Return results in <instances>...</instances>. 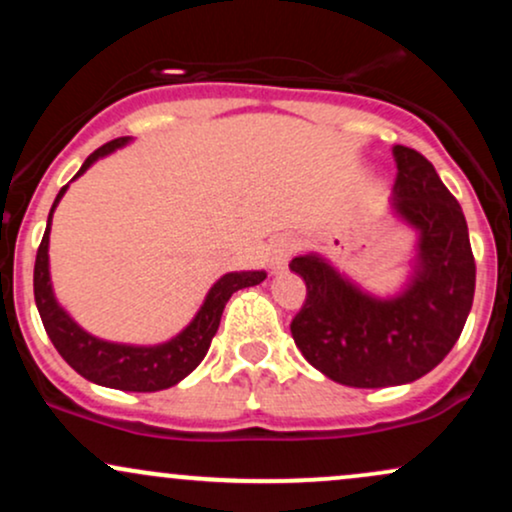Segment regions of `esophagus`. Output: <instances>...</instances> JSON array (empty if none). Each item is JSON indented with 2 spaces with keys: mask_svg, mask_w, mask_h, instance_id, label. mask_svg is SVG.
Masks as SVG:
<instances>
[{
  "mask_svg": "<svg viewBox=\"0 0 512 512\" xmlns=\"http://www.w3.org/2000/svg\"><path fill=\"white\" fill-rule=\"evenodd\" d=\"M293 250H296V243H293V238L289 236H279L272 243V267L274 272H281V269L286 267V262H289V257L293 255Z\"/></svg>",
  "mask_w": 512,
  "mask_h": 512,
  "instance_id": "obj_1",
  "label": "esophagus"
}]
</instances>
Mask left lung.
I'll use <instances>...</instances> for the list:
<instances>
[{"label":"left lung","instance_id":"8db88e82","mask_svg":"<svg viewBox=\"0 0 512 512\" xmlns=\"http://www.w3.org/2000/svg\"><path fill=\"white\" fill-rule=\"evenodd\" d=\"M392 156V211L419 233L407 286L378 298L315 252L289 264L308 289L291 322L293 342L310 366L339 385L414 383L450 354L472 310L477 264L460 202L419 151L397 144Z\"/></svg>","mask_w":512,"mask_h":512}]
</instances>
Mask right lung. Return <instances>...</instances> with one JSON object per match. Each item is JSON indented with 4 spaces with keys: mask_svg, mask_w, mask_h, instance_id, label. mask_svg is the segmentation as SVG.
<instances>
[{
    "mask_svg": "<svg viewBox=\"0 0 512 512\" xmlns=\"http://www.w3.org/2000/svg\"><path fill=\"white\" fill-rule=\"evenodd\" d=\"M129 137L113 139V142L103 144L101 149L93 151L86 158L84 166L79 168V173L74 178H79L81 173H86L98 158L113 154L115 149L125 146ZM69 185H64L60 195L55 197L50 216H48V228H45V236L40 240L38 255H35V269H33V293H35V305H38L40 320H43L45 332H48L50 342L55 344V349L60 351L64 361L72 366L76 373L84 375L91 383L113 387V390H125V392H156L166 390V387L178 385L182 378L195 370L202 358L207 356L211 339H214L216 330H219V322L226 308L228 298L240 289H248V286H257L267 279V272H231L223 274L214 286H211L207 298H204L202 308L195 315V320L182 330L178 337H173L170 342L156 344V346H132V344H113L103 342V339L93 337L81 330L79 325L64 313V308L57 303L55 293H52L50 284V257H48V245H50V221L52 211Z\"/></svg>",
    "mask_w": 512,
    "mask_h": 512,
    "instance_id": "obj_1",
    "label": "right lung"
}]
</instances>
